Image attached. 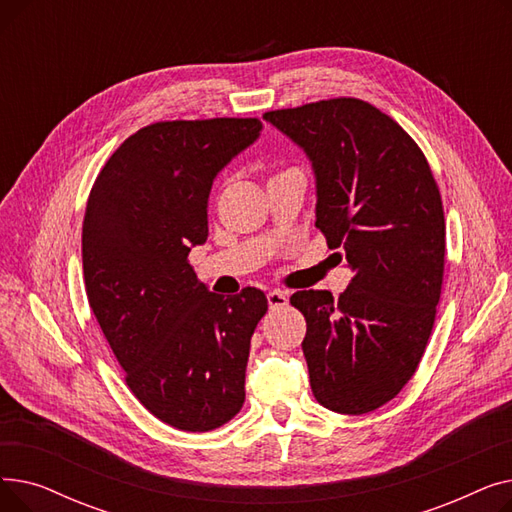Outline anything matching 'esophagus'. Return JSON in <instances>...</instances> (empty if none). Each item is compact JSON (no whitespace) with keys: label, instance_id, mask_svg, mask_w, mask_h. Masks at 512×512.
I'll use <instances>...</instances> for the list:
<instances>
[{"label":"esophagus","instance_id":"obj_1","mask_svg":"<svg viewBox=\"0 0 512 512\" xmlns=\"http://www.w3.org/2000/svg\"><path fill=\"white\" fill-rule=\"evenodd\" d=\"M267 305H270L272 311L284 309L288 305V294L284 290H272L267 292Z\"/></svg>","mask_w":512,"mask_h":512}]
</instances>
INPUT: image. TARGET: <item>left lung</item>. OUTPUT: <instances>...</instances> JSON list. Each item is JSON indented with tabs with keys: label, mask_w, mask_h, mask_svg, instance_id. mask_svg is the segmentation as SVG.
<instances>
[{
	"label": "left lung",
	"mask_w": 512,
	"mask_h": 512,
	"mask_svg": "<svg viewBox=\"0 0 512 512\" xmlns=\"http://www.w3.org/2000/svg\"><path fill=\"white\" fill-rule=\"evenodd\" d=\"M263 118L299 143L317 176V222L353 278L290 297L307 321L313 396L344 415L390 402L415 375L436 321L446 255L438 182L411 134L378 107L334 97Z\"/></svg>",
	"instance_id": "8db88e82"
}]
</instances>
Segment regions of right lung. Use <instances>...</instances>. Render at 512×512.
Returning <instances> with one entry per match:
<instances>
[{
	"label": "right lung",
	"mask_w": 512,
	"mask_h": 512,
	"mask_svg": "<svg viewBox=\"0 0 512 512\" xmlns=\"http://www.w3.org/2000/svg\"><path fill=\"white\" fill-rule=\"evenodd\" d=\"M259 118L161 120L105 161L83 222V274L97 324L141 405L180 432H211L245 405L265 294L209 292L188 253L207 238L215 174Z\"/></svg>",
	"instance_id": "right-lung-1"
}]
</instances>
